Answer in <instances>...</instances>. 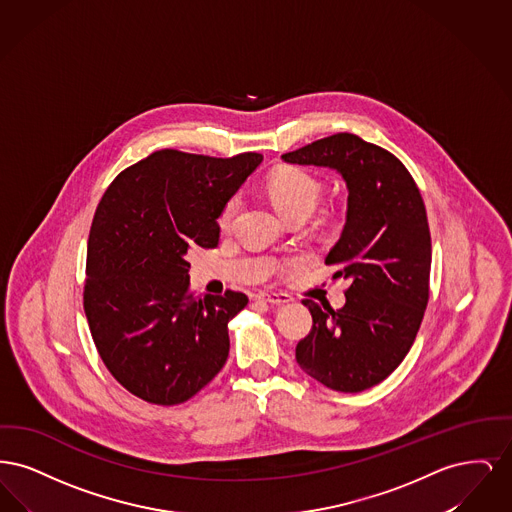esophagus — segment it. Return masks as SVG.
Returning a JSON list of instances; mask_svg holds the SVG:
<instances>
[{"mask_svg":"<svg viewBox=\"0 0 512 512\" xmlns=\"http://www.w3.org/2000/svg\"><path fill=\"white\" fill-rule=\"evenodd\" d=\"M255 299L261 301V303H270V305H284V303L292 301V297L288 293L261 292L255 295Z\"/></svg>","mask_w":512,"mask_h":512,"instance_id":"34e87169","label":"esophagus"}]
</instances>
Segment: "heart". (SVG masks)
Masks as SVG:
<instances>
[{
    "label": "heart",
    "mask_w": 512,
    "mask_h": 512,
    "mask_svg": "<svg viewBox=\"0 0 512 512\" xmlns=\"http://www.w3.org/2000/svg\"><path fill=\"white\" fill-rule=\"evenodd\" d=\"M267 194L276 209L288 219L297 213L311 215L317 209L318 201L324 192L322 182L315 174H311L301 167H280L267 176ZM242 205L240 195H232L222 211H220V224L228 226L238 215Z\"/></svg>",
    "instance_id": "b5f03b06"
}]
</instances>
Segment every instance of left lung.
<instances>
[{"label":"left lung","instance_id":"left-lung-1","mask_svg":"<svg viewBox=\"0 0 512 512\" xmlns=\"http://www.w3.org/2000/svg\"><path fill=\"white\" fill-rule=\"evenodd\" d=\"M292 165L340 172L347 219L326 265L349 282L345 305L305 299L313 328L297 343L299 366L326 388L368 390L401 365L430 297L432 242L426 207L411 172L384 147L334 134L284 153Z\"/></svg>","mask_w":512,"mask_h":512}]
</instances>
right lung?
Wrapping results in <instances>:
<instances>
[{"instance_id": "add662e5", "label": "right lung", "mask_w": 512, "mask_h": 512, "mask_svg": "<svg viewBox=\"0 0 512 512\" xmlns=\"http://www.w3.org/2000/svg\"><path fill=\"white\" fill-rule=\"evenodd\" d=\"M263 161L161 149L109 184L92 220L84 311L99 357L122 388L180 405L228 359V322L247 295H195L186 253L219 244L224 203Z\"/></svg>"}]
</instances>
